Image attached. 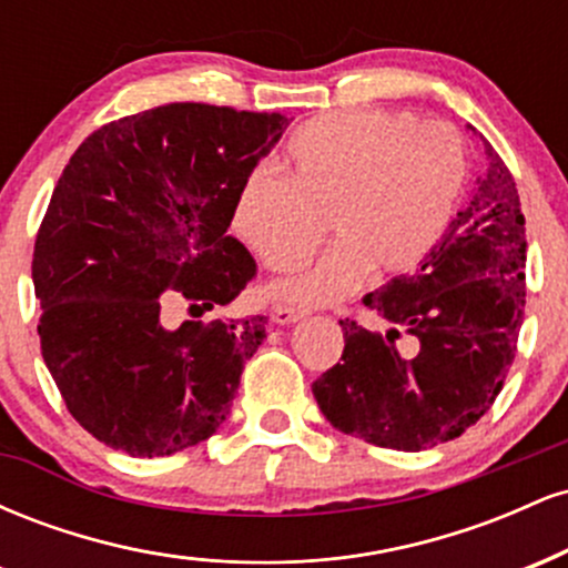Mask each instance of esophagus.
<instances>
[{
	"label": "esophagus",
	"mask_w": 568,
	"mask_h": 568,
	"mask_svg": "<svg viewBox=\"0 0 568 568\" xmlns=\"http://www.w3.org/2000/svg\"><path fill=\"white\" fill-rule=\"evenodd\" d=\"M306 315L304 310H298V306H291V304H280L275 312H272V321L280 323V325H291L296 321H302V317Z\"/></svg>",
	"instance_id": "esophagus-1"
}]
</instances>
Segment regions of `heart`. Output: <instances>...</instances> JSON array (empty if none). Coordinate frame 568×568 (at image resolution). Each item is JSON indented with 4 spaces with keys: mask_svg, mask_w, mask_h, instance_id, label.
<instances>
[{
    "mask_svg": "<svg viewBox=\"0 0 568 568\" xmlns=\"http://www.w3.org/2000/svg\"><path fill=\"white\" fill-rule=\"evenodd\" d=\"M283 171L258 165L234 200L232 224L270 270H291L321 237L334 243L315 264L272 285L280 302L331 304L371 275L419 262L452 213L465 179L454 128L403 112L317 116L291 135Z\"/></svg>",
    "mask_w": 568,
    "mask_h": 568,
    "instance_id": "1",
    "label": "heart"
}]
</instances>
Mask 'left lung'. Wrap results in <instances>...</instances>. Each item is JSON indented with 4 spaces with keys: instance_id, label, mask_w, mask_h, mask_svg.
Instances as JSON below:
<instances>
[{
    "instance_id": "left-lung-1",
    "label": "left lung",
    "mask_w": 568,
    "mask_h": 568,
    "mask_svg": "<svg viewBox=\"0 0 568 568\" xmlns=\"http://www.w3.org/2000/svg\"><path fill=\"white\" fill-rule=\"evenodd\" d=\"M486 154L465 205L410 275L363 302L382 331L344 317L342 363L312 384L342 433L397 452L454 440L497 400L526 306V221L505 160Z\"/></svg>"
}]
</instances>
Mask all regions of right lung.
Instances as JSON below:
<instances>
[{
    "label": "right lung",
    "instance_id": "right-lung-1",
    "mask_svg": "<svg viewBox=\"0 0 568 568\" xmlns=\"http://www.w3.org/2000/svg\"><path fill=\"white\" fill-rule=\"evenodd\" d=\"M288 128L277 112L168 103L80 143L34 243L39 344L69 414L130 456L211 438L266 317L162 325L173 302L226 306L256 277L226 234L240 184Z\"/></svg>",
    "mask_w": 568,
    "mask_h": 568
}]
</instances>
